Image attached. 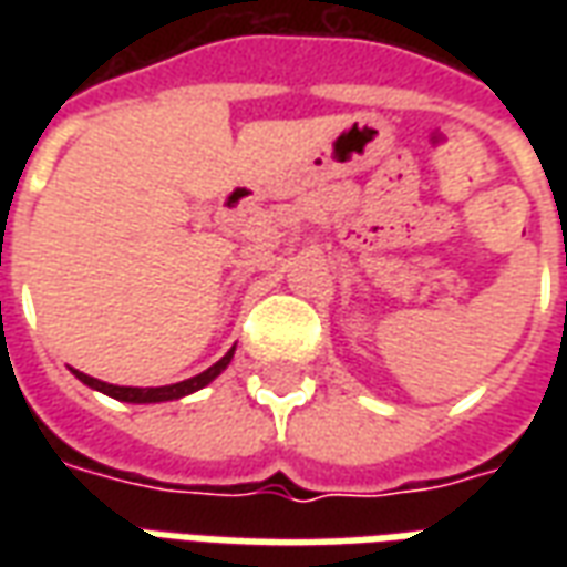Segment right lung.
Masks as SVG:
<instances>
[{
	"mask_svg": "<svg viewBox=\"0 0 567 567\" xmlns=\"http://www.w3.org/2000/svg\"><path fill=\"white\" fill-rule=\"evenodd\" d=\"M236 346L221 358V361H215L209 370H203L197 377H190V380L173 382V385H161V389H136V385H112V382L103 380H93L87 373H81V370H72L75 377H79L84 385H91L96 392L109 394V398H115V401H124V404H163V401H178V398H185V394H194L199 389H206L215 377H221L227 364H230V358H234Z\"/></svg>",
	"mask_w": 567,
	"mask_h": 567,
	"instance_id": "right-lung-1",
	"label": "right lung"
}]
</instances>
